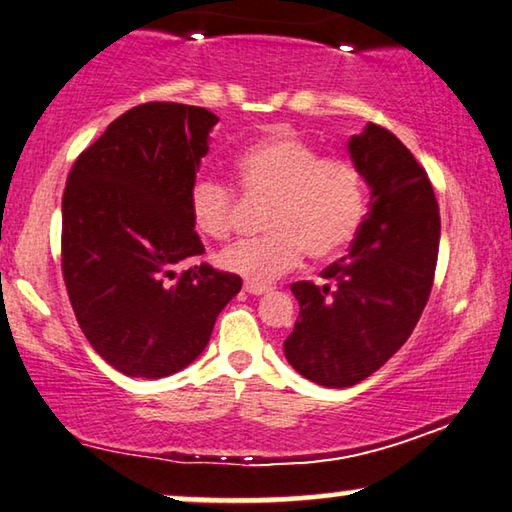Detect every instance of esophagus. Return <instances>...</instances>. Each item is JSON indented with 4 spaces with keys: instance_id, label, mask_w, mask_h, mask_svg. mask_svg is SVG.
<instances>
[{
    "instance_id": "esophagus-1",
    "label": "esophagus",
    "mask_w": 512,
    "mask_h": 512,
    "mask_svg": "<svg viewBox=\"0 0 512 512\" xmlns=\"http://www.w3.org/2000/svg\"><path fill=\"white\" fill-rule=\"evenodd\" d=\"M243 289H246L248 294H253V296H262V294H269V291H271V287L253 285V282H246V285H243Z\"/></svg>"
}]
</instances>
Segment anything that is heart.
I'll list each match as a JSON object with an SVG mask.
<instances>
[{
    "label": "heart",
    "mask_w": 512,
    "mask_h": 512,
    "mask_svg": "<svg viewBox=\"0 0 512 512\" xmlns=\"http://www.w3.org/2000/svg\"><path fill=\"white\" fill-rule=\"evenodd\" d=\"M243 196L266 202L257 239L223 250L218 264L253 285H271L303 257L326 262L351 246L367 216V177L351 159L326 157L296 134H275L234 161ZM237 212L234 189L216 177H198L189 189V214L198 234L230 237Z\"/></svg>",
    "instance_id": "b5f03b06"
}]
</instances>
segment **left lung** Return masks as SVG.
<instances>
[{
    "label": "left lung",
    "instance_id": "left-lung-1",
    "mask_svg": "<svg viewBox=\"0 0 512 512\" xmlns=\"http://www.w3.org/2000/svg\"><path fill=\"white\" fill-rule=\"evenodd\" d=\"M348 150L371 186L369 214L348 255L321 271V285H291L300 314L285 339L291 367L335 389L369 378L412 335L440 250L437 198L415 154L373 123Z\"/></svg>",
    "mask_w": 512,
    "mask_h": 512
}]
</instances>
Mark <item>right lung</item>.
<instances>
[{
  "label": "right lung",
  "instance_id": "obj_1",
  "mask_svg": "<svg viewBox=\"0 0 512 512\" xmlns=\"http://www.w3.org/2000/svg\"><path fill=\"white\" fill-rule=\"evenodd\" d=\"M216 123L202 107L145 102L113 120L70 168L63 280L81 332L125 376L164 378L191 364L241 291L239 275L193 262L205 246L189 189Z\"/></svg>",
  "mask_w": 512,
  "mask_h": 512
}]
</instances>
